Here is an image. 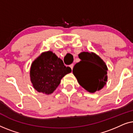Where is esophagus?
<instances>
[{
  "instance_id": "1",
  "label": "esophagus",
  "mask_w": 133,
  "mask_h": 133,
  "mask_svg": "<svg viewBox=\"0 0 133 133\" xmlns=\"http://www.w3.org/2000/svg\"><path fill=\"white\" fill-rule=\"evenodd\" d=\"M69 66L71 68V70H72V68H73V66H74V65L73 64H71V65H69Z\"/></svg>"
}]
</instances>
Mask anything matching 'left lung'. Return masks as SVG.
<instances>
[{
    "label": "left lung",
    "instance_id": "1",
    "mask_svg": "<svg viewBox=\"0 0 133 133\" xmlns=\"http://www.w3.org/2000/svg\"><path fill=\"white\" fill-rule=\"evenodd\" d=\"M81 60L72 69V73L81 86L88 92L94 93L102 89L108 81L106 63L92 52H82Z\"/></svg>",
    "mask_w": 133,
    "mask_h": 133
}]
</instances>
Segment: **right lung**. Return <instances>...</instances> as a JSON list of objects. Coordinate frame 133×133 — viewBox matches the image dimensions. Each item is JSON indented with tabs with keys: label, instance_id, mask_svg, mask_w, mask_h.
<instances>
[{
	"label": "right lung",
	"instance_id": "right-lung-1",
	"mask_svg": "<svg viewBox=\"0 0 133 133\" xmlns=\"http://www.w3.org/2000/svg\"><path fill=\"white\" fill-rule=\"evenodd\" d=\"M71 72L62 60L51 51L42 52L31 65L30 76L32 87L37 91L51 94L56 90L61 81Z\"/></svg>",
	"mask_w": 133,
	"mask_h": 133
}]
</instances>
